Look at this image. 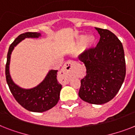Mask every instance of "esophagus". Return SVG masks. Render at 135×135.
<instances>
[{
  "instance_id": "obj_1",
  "label": "esophagus",
  "mask_w": 135,
  "mask_h": 135,
  "mask_svg": "<svg viewBox=\"0 0 135 135\" xmlns=\"http://www.w3.org/2000/svg\"><path fill=\"white\" fill-rule=\"evenodd\" d=\"M75 64V62L74 61H68L65 63L64 66L61 69V71L59 72V76L60 78H62L64 80V82L66 84H68L69 82V78L67 75V72L72 69V68Z\"/></svg>"
}]
</instances>
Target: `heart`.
<instances>
[{
	"mask_svg": "<svg viewBox=\"0 0 135 135\" xmlns=\"http://www.w3.org/2000/svg\"><path fill=\"white\" fill-rule=\"evenodd\" d=\"M77 41L78 43H83L85 47H91L94 46L95 43H96V38L94 35H89L87 37H85L83 35L79 36L77 38Z\"/></svg>",
	"mask_w": 135,
	"mask_h": 135,
	"instance_id": "b5f03b06",
	"label": "heart"
}]
</instances>
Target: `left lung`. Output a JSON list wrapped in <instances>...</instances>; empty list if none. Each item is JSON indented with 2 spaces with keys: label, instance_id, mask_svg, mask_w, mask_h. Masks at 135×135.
<instances>
[{
  "label": "left lung",
  "instance_id": "1",
  "mask_svg": "<svg viewBox=\"0 0 135 135\" xmlns=\"http://www.w3.org/2000/svg\"><path fill=\"white\" fill-rule=\"evenodd\" d=\"M95 28L100 35L98 44L78 57L86 67L78 95L90 104H103L111 101L121 88L126 74V59L117 36L107 29Z\"/></svg>",
  "mask_w": 135,
  "mask_h": 135
}]
</instances>
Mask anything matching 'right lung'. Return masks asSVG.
<instances>
[{"instance_id":"1","label":"right lung","mask_w":135,"mask_h":135,"mask_svg":"<svg viewBox=\"0 0 135 135\" xmlns=\"http://www.w3.org/2000/svg\"><path fill=\"white\" fill-rule=\"evenodd\" d=\"M40 33L26 32L20 34L13 41L8 50L5 65L6 81L16 101L24 109L33 112H44L52 109L59 99L61 85L57 82V70H51L41 83L31 89H23L12 81L9 75L10 56L14 47L26 38H38Z\"/></svg>"}]
</instances>
